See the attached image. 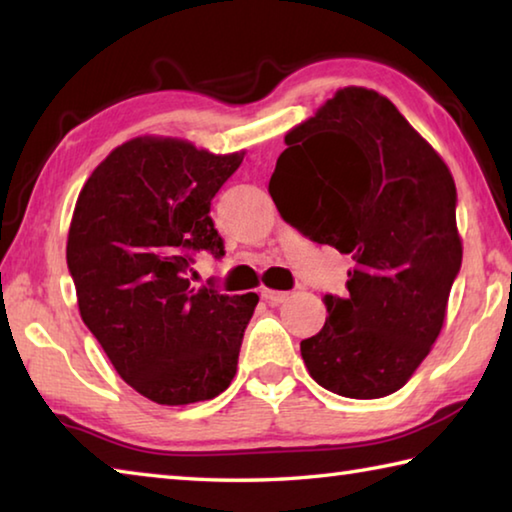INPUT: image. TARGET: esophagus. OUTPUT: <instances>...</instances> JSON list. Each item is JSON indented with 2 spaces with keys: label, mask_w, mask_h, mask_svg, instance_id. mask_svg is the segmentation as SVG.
Here are the masks:
<instances>
[{
  "label": "esophagus",
  "mask_w": 512,
  "mask_h": 512,
  "mask_svg": "<svg viewBox=\"0 0 512 512\" xmlns=\"http://www.w3.org/2000/svg\"><path fill=\"white\" fill-rule=\"evenodd\" d=\"M262 298H264L266 302H271V305H282V302L289 298V293H287V291H275V289L264 287V289H262Z\"/></svg>",
  "instance_id": "34e87169"
}]
</instances>
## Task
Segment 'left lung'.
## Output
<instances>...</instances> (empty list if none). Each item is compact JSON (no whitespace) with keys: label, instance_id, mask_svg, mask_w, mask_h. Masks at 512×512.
Instances as JSON below:
<instances>
[{"label":"left lung","instance_id":"8db88e82","mask_svg":"<svg viewBox=\"0 0 512 512\" xmlns=\"http://www.w3.org/2000/svg\"><path fill=\"white\" fill-rule=\"evenodd\" d=\"M284 142L268 183L282 219L354 262L302 359L336 395H391L431 352L461 271L452 171L384 94L357 85Z\"/></svg>","mask_w":512,"mask_h":512}]
</instances>
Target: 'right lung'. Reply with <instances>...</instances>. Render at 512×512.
I'll list each match as a JSON object with an SVG mask.
<instances>
[{
	"mask_svg": "<svg viewBox=\"0 0 512 512\" xmlns=\"http://www.w3.org/2000/svg\"><path fill=\"white\" fill-rule=\"evenodd\" d=\"M244 160L178 137L142 135L92 171L67 235L83 323L119 377L155 404L212 400L230 386L257 293L192 289L198 250L223 239L212 198Z\"/></svg>",
	"mask_w": 512,
	"mask_h": 512,
	"instance_id": "right-lung-1",
	"label": "right lung"
}]
</instances>
